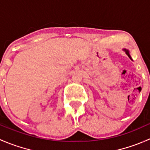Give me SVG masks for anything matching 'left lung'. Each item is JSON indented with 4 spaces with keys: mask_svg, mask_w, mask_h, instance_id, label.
Returning a JSON list of instances; mask_svg holds the SVG:
<instances>
[{
    "mask_svg": "<svg viewBox=\"0 0 150 150\" xmlns=\"http://www.w3.org/2000/svg\"><path fill=\"white\" fill-rule=\"evenodd\" d=\"M122 50H123V51H125V54H127V55H128V57H129V58H130V59H131V60H132V61H133L132 58H131V55H130V54H129V51H128V49H125V48H123V49H122Z\"/></svg>",
    "mask_w": 150,
    "mask_h": 150,
    "instance_id": "1",
    "label": "left lung"
}]
</instances>
